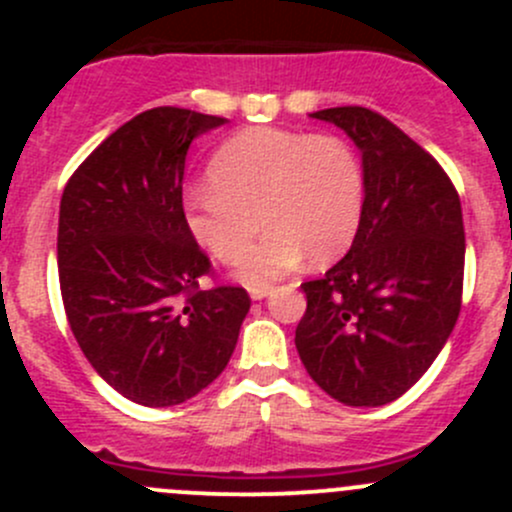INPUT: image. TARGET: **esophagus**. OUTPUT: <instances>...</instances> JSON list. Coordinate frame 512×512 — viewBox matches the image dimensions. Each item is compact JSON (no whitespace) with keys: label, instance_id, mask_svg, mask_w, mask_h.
Masks as SVG:
<instances>
[{"label":"esophagus","instance_id":"1","mask_svg":"<svg viewBox=\"0 0 512 512\" xmlns=\"http://www.w3.org/2000/svg\"><path fill=\"white\" fill-rule=\"evenodd\" d=\"M272 292V287L270 285H257V287H250V297L252 299H265L267 297V294H270Z\"/></svg>","mask_w":512,"mask_h":512}]
</instances>
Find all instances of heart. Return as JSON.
Here are the masks:
<instances>
[{
    "label": "heart",
    "instance_id": "obj_1",
    "mask_svg": "<svg viewBox=\"0 0 512 512\" xmlns=\"http://www.w3.org/2000/svg\"><path fill=\"white\" fill-rule=\"evenodd\" d=\"M208 185L185 193V223L220 262L240 260L247 282L294 270L307 255L329 262L352 245L364 210V173L344 138L285 128H250L227 138Z\"/></svg>",
    "mask_w": 512,
    "mask_h": 512
}]
</instances>
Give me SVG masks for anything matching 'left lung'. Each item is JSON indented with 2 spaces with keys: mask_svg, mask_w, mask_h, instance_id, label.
I'll use <instances>...</instances> for the list:
<instances>
[{
  "mask_svg": "<svg viewBox=\"0 0 512 512\" xmlns=\"http://www.w3.org/2000/svg\"><path fill=\"white\" fill-rule=\"evenodd\" d=\"M312 118L361 151L364 210L347 255L304 282L294 344L304 369L344 406H384L433 364L461 312L466 232L446 170L399 126L364 106Z\"/></svg>",
  "mask_w": 512,
  "mask_h": 512,
  "instance_id": "left-lung-1",
  "label": "left lung"
}]
</instances>
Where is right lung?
<instances>
[{
	"label": "right lung",
	"instance_id": "1",
	"mask_svg": "<svg viewBox=\"0 0 512 512\" xmlns=\"http://www.w3.org/2000/svg\"><path fill=\"white\" fill-rule=\"evenodd\" d=\"M225 118L158 106L113 131L66 183L59 285L66 319L103 381L141 406H175L235 352L250 294L200 287L210 257L185 223V156Z\"/></svg>",
	"mask_w": 512,
	"mask_h": 512
}]
</instances>
